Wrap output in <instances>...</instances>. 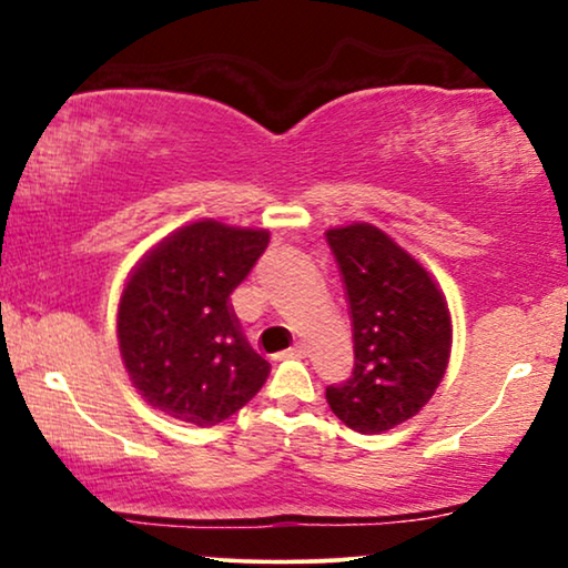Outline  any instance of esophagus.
Wrapping results in <instances>:
<instances>
[{"label":"esophagus","instance_id":"34e87169","mask_svg":"<svg viewBox=\"0 0 568 568\" xmlns=\"http://www.w3.org/2000/svg\"><path fill=\"white\" fill-rule=\"evenodd\" d=\"M305 354H307V348L302 346V344H294L292 348H286V352L282 354V356H286V359H305Z\"/></svg>","mask_w":568,"mask_h":568}]
</instances>
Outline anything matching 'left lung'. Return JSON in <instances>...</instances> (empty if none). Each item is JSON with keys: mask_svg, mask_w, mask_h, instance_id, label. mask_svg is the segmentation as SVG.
<instances>
[{"mask_svg": "<svg viewBox=\"0 0 568 568\" xmlns=\"http://www.w3.org/2000/svg\"><path fill=\"white\" fill-rule=\"evenodd\" d=\"M344 276L354 369L325 400L348 429L383 434L414 418L447 372L453 325L422 263L367 222L325 232Z\"/></svg>", "mask_w": 568, "mask_h": 568, "instance_id": "8db88e82", "label": "left lung"}]
</instances>
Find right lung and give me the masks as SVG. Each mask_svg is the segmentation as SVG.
<instances>
[{
  "mask_svg": "<svg viewBox=\"0 0 568 568\" xmlns=\"http://www.w3.org/2000/svg\"><path fill=\"white\" fill-rule=\"evenodd\" d=\"M268 245L266 230L214 220L175 230L144 255L119 302V348L139 395L185 424L216 426L266 383L230 294Z\"/></svg>",
  "mask_w": 568,
  "mask_h": 568,
  "instance_id": "obj_1",
  "label": "right lung"
}]
</instances>
